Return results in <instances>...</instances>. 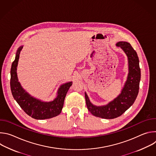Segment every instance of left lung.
Masks as SVG:
<instances>
[{
  "mask_svg": "<svg viewBox=\"0 0 156 156\" xmlns=\"http://www.w3.org/2000/svg\"><path fill=\"white\" fill-rule=\"evenodd\" d=\"M116 46L123 49L128 61V75L121 93L107 105L96 106L90 102L85 93L89 111L96 117L105 119H112L122 115L135 102L139 92L141 70L137 53L127 42H119Z\"/></svg>",
  "mask_w": 156,
  "mask_h": 156,
  "instance_id": "obj_1",
  "label": "left lung"
}]
</instances>
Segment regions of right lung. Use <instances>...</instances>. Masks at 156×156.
<instances>
[{
    "instance_id": "add662e5",
    "label": "right lung",
    "mask_w": 156,
    "mask_h": 156,
    "mask_svg": "<svg viewBox=\"0 0 156 156\" xmlns=\"http://www.w3.org/2000/svg\"><path fill=\"white\" fill-rule=\"evenodd\" d=\"M22 48L23 46H20L18 49L10 70V88L13 98L25 112L34 119L44 120L57 116L61 113L66 94L72 82L61 85L57 91V96L52 101L42 102L31 96L21 87L17 77L16 68Z\"/></svg>"
}]
</instances>
